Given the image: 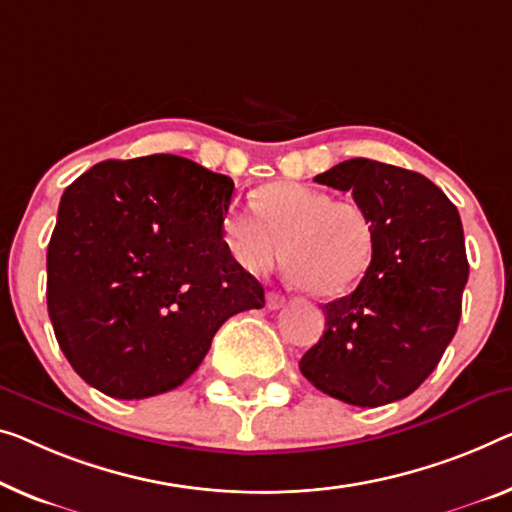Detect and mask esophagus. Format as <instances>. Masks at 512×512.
I'll return each mask as SVG.
<instances>
[{
  "label": "esophagus",
  "mask_w": 512,
  "mask_h": 512,
  "mask_svg": "<svg viewBox=\"0 0 512 512\" xmlns=\"http://www.w3.org/2000/svg\"><path fill=\"white\" fill-rule=\"evenodd\" d=\"M285 294H280V292H269L266 294V308L269 310H278V308H282V305H285Z\"/></svg>",
  "instance_id": "esophagus-1"
}]
</instances>
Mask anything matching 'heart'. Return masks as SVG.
<instances>
[{
    "mask_svg": "<svg viewBox=\"0 0 512 512\" xmlns=\"http://www.w3.org/2000/svg\"><path fill=\"white\" fill-rule=\"evenodd\" d=\"M253 209H232L223 220V243L241 269L269 271L285 246L289 276L319 299L349 292L368 273L377 232L361 204L276 181L257 190Z\"/></svg>",
    "mask_w": 512,
    "mask_h": 512,
    "instance_id": "1",
    "label": "heart"
}]
</instances>
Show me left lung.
<instances>
[{"mask_svg": "<svg viewBox=\"0 0 512 512\" xmlns=\"http://www.w3.org/2000/svg\"><path fill=\"white\" fill-rule=\"evenodd\" d=\"M370 213L372 264L352 294L322 305L326 331L299 368L319 391L379 407L416 391L444 356L469 278L455 204L423 174L352 158L317 174Z\"/></svg>", "mask_w": 512, "mask_h": 512, "instance_id": "1", "label": "left lung"}]
</instances>
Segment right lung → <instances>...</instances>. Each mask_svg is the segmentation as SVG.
<instances>
[{"mask_svg":"<svg viewBox=\"0 0 512 512\" xmlns=\"http://www.w3.org/2000/svg\"><path fill=\"white\" fill-rule=\"evenodd\" d=\"M234 181L188 158L103 160L59 202L48 315L89 386L142 400L181 386L264 287L223 243Z\"/></svg>","mask_w":512,"mask_h":512,"instance_id":"1","label":"right lung"}]
</instances>
